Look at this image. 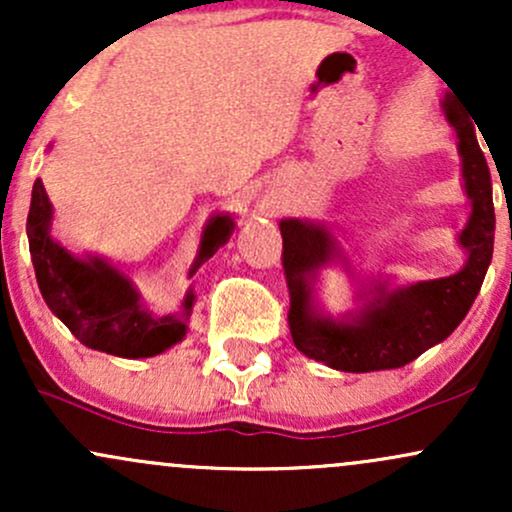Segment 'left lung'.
I'll list each match as a JSON object with an SVG mask.
<instances>
[{
    "mask_svg": "<svg viewBox=\"0 0 512 512\" xmlns=\"http://www.w3.org/2000/svg\"><path fill=\"white\" fill-rule=\"evenodd\" d=\"M445 113L460 137L464 185L472 199V216L460 243L469 257L464 269L445 279L419 281L407 289L385 291L380 286L373 303L356 322H332L310 308V276L330 260L334 240L325 228L298 219L281 221V264L289 286V330L298 351L344 373L402 368L452 334L484 284L493 255L491 173L479 149L474 127L460 98H445Z\"/></svg>",
    "mask_w": 512,
    "mask_h": 512,
    "instance_id": "1",
    "label": "left lung"
}]
</instances>
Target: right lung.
I'll use <instances>...</instances> for the list:
<instances>
[{
  "instance_id": "add662e5",
  "label": "right lung",
  "mask_w": 512,
  "mask_h": 512,
  "mask_svg": "<svg viewBox=\"0 0 512 512\" xmlns=\"http://www.w3.org/2000/svg\"><path fill=\"white\" fill-rule=\"evenodd\" d=\"M50 219L52 207L43 180H35L26 221L35 279L48 308L81 344L122 358H146L161 354L185 337L187 327L180 317H151L139 303L137 291L113 267L101 260L81 262L52 243ZM231 233L233 219L214 216L204 231L202 248L190 274H195L231 238ZM192 301L195 296L187 293L185 313H190Z\"/></svg>"
}]
</instances>
